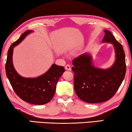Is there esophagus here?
Masks as SVG:
<instances>
[{
    "instance_id": "obj_1",
    "label": "esophagus",
    "mask_w": 132,
    "mask_h": 132,
    "mask_svg": "<svg viewBox=\"0 0 132 132\" xmlns=\"http://www.w3.org/2000/svg\"><path fill=\"white\" fill-rule=\"evenodd\" d=\"M65 69L67 70H71L70 65H68V64L66 65L65 67Z\"/></svg>"
}]
</instances>
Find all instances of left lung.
Masks as SVG:
<instances>
[{
    "label": "left lung",
    "instance_id": "left-lung-1",
    "mask_svg": "<svg viewBox=\"0 0 132 132\" xmlns=\"http://www.w3.org/2000/svg\"><path fill=\"white\" fill-rule=\"evenodd\" d=\"M104 31L102 42L112 44L116 52V61L110 68L95 67L89 53L81 54L72 61L74 90L77 96L86 102L100 103L111 98L120 87L126 72L123 46L110 31Z\"/></svg>",
    "mask_w": 132,
    "mask_h": 132
}]
</instances>
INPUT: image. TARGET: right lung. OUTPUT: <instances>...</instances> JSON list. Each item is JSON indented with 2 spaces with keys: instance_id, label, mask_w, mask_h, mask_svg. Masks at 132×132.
Instances as JSON below:
<instances>
[{
  "instance_id": "obj_1",
  "label": "right lung",
  "mask_w": 132,
  "mask_h": 132,
  "mask_svg": "<svg viewBox=\"0 0 132 132\" xmlns=\"http://www.w3.org/2000/svg\"><path fill=\"white\" fill-rule=\"evenodd\" d=\"M31 32V30L26 31L9 47L5 64L6 74L15 93L21 99L31 104L43 105L48 103L54 96L57 82L65 68L53 64L45 74L36 78L23 77L18 74L12 62L14 47Z\"/></svg>"
}]
</instances>
